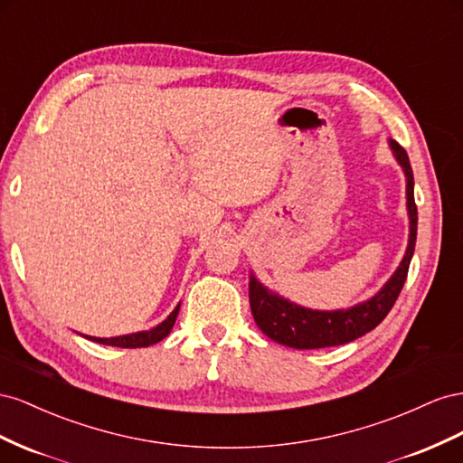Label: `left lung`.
Returning <instances> with one entry per match:
<instances>
[{
  "label": "left lung",
  "mask_w": 463,
  "mask_h": 463,
  "mask_svg": "<svg viewBox=\"0 0 463 463\" xmlns=\"http://www.w3.org/2000/svg\"><path fill=\"white\" fill-rule=\"evenodd\" d=\"M395 161L405 175L407 215H409V244L400 268L393 271L388 283L378 293L361 305L347 310H312L298 307L263 287L254 273H250V308H252L258 327L269 339L293 349H322L349 343L374 329L398 300L407 279L417 241V205L413 195V170L409 156L398 141L388 139Z\"/></svg>",
  "instance_id": "obj_1"
}]
</instances>
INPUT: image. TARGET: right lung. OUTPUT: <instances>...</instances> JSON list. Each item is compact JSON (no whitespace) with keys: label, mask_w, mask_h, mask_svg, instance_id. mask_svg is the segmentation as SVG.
Returning a JSON list of instances; mask_svg holds the SVG:
<instances>
[{"label":"right lung","mask_w":463,"mask_h":463,"mask_svg":"<svg viewBox=\"0 0 463 463\" xmlns=\"http://www.w3.org/2000/svg\"><path fill=\"white\" fill-rule=\"evenodd\" d=\"M180 305L168 314V318L165 322H161L158 326H155L153 329H147V332H137V334H129V335H118V337H90L85 335L90 341L102 343V345H112V347H126V349H137V347H149L155 345L161 339H165L170 329H173L176 316H178Z\"/></svg>","instance_id":"add662e5"}]
</instances>
